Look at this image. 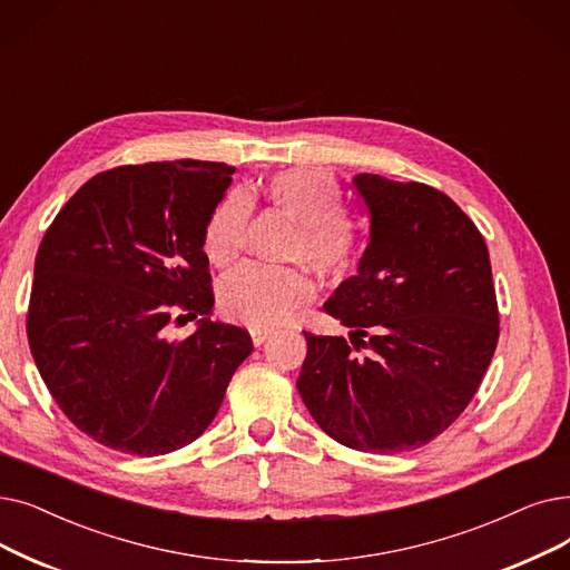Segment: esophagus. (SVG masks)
<instances>
[{
    "label": "esophagus",
    "instance_id": "esophagus-1",
    "mask_svg": "<svg viewBox=\"0 0 570 570\" xmlns=\"http://www.w3.org/2000/svg\"><path fill=\"white\" fill-rule=\"evenodd\" d=\"M269 337V331H261V328H252V342L256 344V346H261L265 340Z\"/></svg>",
    "mask_w": 570,
    "mask_h": 570
}]
</instances>
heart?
Listing matches in <instances>:
<instances>
[{"mask_svg": "<svg viewBox=\"0 0 570 570\" xmlns=\"http://www.w3.org/2000/svg\"><path fill=\"white\" fill-rule=\"evenodd\" d=\"M265 203L298 224L286 256L303 261L316 275L337 279L350 272L361 252V228L342 205V188L324 167H291L263 181ZM249 203L239 193L226 195L205 228V254L212 265L230 267L244 249ZM312 282L298 267L244 265L220 282L218 307L249 328L288 324L312 301Z\"/></svg>", "mask_w": 570, "mask_h": 570, "instance_id": "heart-1", "label": "heart"}]
</instances>
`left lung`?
<instances>
[{
  "mask_svg": "<svg viewBox=\"0 0 570 570\" xmlns=\"http://www.w3.org/2000/svg\"><path fill=\"white\" fill-rule=\"evenodd\" d=\"M370 242L324 309L350 340L305 331L298 391L344 448L395 454L429 444L473 401L499 342L484 237L426 184L356 175ZM368 350L356 357L360 346Z\"/></svg>",
  "mask_w": 570,
  "mask_h": 570,
  "instance_id": "left-lung-1",
  "label": "left lung"
}]
</instances>
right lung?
Returning a JSON list of instances; mask_svg holds the SVG:
<instances>
[{
    "label": "right lung",
    "mask_w": 570,
    "mask_h": 570,
    "mask_svg": "<svg viewBox=\"0 0 570 570\" xmlns=\"http://www.w3.org/2000/svg\"><path fill=\"white\" fill-rule=\"evenodd\" d=\"M233 175L207 160L100 171L39 244L30 350L58 407L105 448L137 456L186 448L254 352L244 328L209 318L205 228ZM175 313L204 318L193 336L169 341Z\"/></svg>",
    "instance_id": "add662e5"
}]
</instances>
